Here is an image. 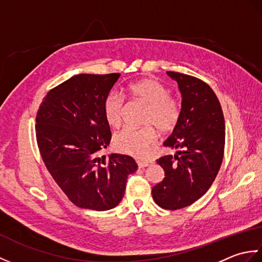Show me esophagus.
Segmentation results:
<instances>
[{
  "label": "esophagus",
  "mask_w": 262,
  "mask_h": 262,
  "mask_svg": "<svg viewBox=\"0 0 262 262\" xmlns=\"http://www.w3.org/2000/svg\"><path fill=\"white\" fill-rule=\"evenodd\" d=\"M137 165H138V168H140V169H143V168H145V166L148 165V162H147V161H137Z\"/></svg>",
  "instance_id": "esophagus-1"
}]
</instances>
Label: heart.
Returning <instances> with one entry per match:
<instances>
[{"label":"heart","mask_w":262,"mask_h":262,"mask_svg":"<svg viewBox=\"0 0 262 262\" xmlns=\"http://www.w3.org/2000/svg\"><path fill=\"white\" fill-rule=\"evenodd\" d=\"M132 99L147 107L144 124L147 126L125 128L114 137V144L118 151L136 158H145L158 140L160 132L169 133L178 124L181 114L180 102L169 96L164 84L153 77H145L132 83L127 88ZM125 100L119 93L110 92L103 101V115L111 127H119L124 119Z\"/></svg>","instance_id":"obj_1"}]
</instances>
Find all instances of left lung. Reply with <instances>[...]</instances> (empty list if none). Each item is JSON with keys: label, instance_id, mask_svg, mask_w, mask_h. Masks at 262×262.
<instances>
[{"label": "left lung", "instance_id": "left-lung-1", "mask_svg": "<svg viewBox=\"0 0 262 262\" xmlns=\"http://www.w3.org/2000/svg\"><path fill=\"white\" fill-rule=\"evenodd\" d=\"M181 92V114L163 145L178 149L158 160L164 179L152 196L161 208L176 210L193 204L207 192L224 155L225 121L215 92L197 77L166 72Z\"/></svg>", "mask_w": 262, "mask_h": 262}]
</instances>
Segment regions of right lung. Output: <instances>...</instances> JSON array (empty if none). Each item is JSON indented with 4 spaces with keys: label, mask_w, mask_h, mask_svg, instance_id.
<instances>
[{
    "label": "right lung",
    "mask_w": 262,
    "mask_h": 262,
    "mask_svg": "<svg viewBox=\"0 0 262 262\" xmlns=\"http://www.w3.org/2000/svg\"><path fill=\"white\" fill-rule=\"evenodd\" d=\"M119 73L79 74L52 89L36 117L39 152L49 173L75 206L93 210L116 207L128 174L137 170L129 155L98 157L111 132L103 101Z\"/></svg>",
    "instance_id": "obj_1"
}]
</instances>
